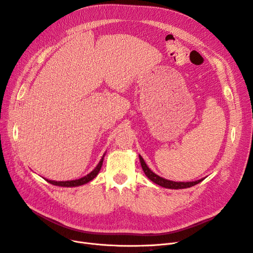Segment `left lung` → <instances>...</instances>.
Returning <instances> with one entry per match:
<instances>
[{
  "label": "left lung",
  "instance_id": "1",
  "mask_svg": "<svg viewBox=\"0 0 253 253\" xmlns=\"http://www.w3.org/2000/svg\"><path fill=\"white\" fill-rule=\"evenodd\" d=\"M139 160H140V164H141V168L142 170L145 174V176L147 177L152 180L154 183H156V185L160 186V187H164V188H167V189H186V188H190V187H193L195 185H197V183H200L201 181L204 180V178L202 179H198V180H195V181H187V182H183V181H173V180H169V179H166L164 177H160L159 175L155 174L154 172H153L150 168L147 166V164H145V162L143 160V158L139 155Z\"/></svg>",
  "mask_w": 253,
  "mask_h": 253
}]
</instances>
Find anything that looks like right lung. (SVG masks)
Returning a JSON list of instances; mask_svg holds the SVG:
<instances>
[{
	"instance_id": "obj_1",
	"label": "right lung",
	"mask_w": 253,
	"mask_h": 253,
	"mask_svg": "<svg viewBox=\"0 0 253 253\" xmlns=\"http://www.w3.org/2000/svg\"><path fill=\"white\" fill-rule=\"evenodd\" d=\"M104 155L102 156V158L100 159V162H99V164L96 166L95 169L91 171L90 173H88L87 175L83 176V177L79 178V179H75V180H66V181H55V180H49V179H46V181H48L49 183H51V185H55V186H59V187H66V188H71V187H79V186H82V185H85V183L89 182L90 180H93L96 176L98 175L99 171H100L101 167H102V163H103V158H104Z\"/></svg>"
}]
</instances>
